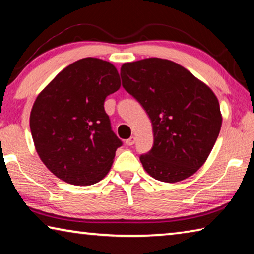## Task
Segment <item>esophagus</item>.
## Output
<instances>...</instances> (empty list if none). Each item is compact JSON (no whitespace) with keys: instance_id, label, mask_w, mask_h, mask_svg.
Listing matches in <instances>:
<instances>
[{"instance_id":"obj_1","label":"esophagus","mask_w":254,"mask_h":254,"mask_svg":"<svg viewBox=\"0 0 254 254\" xmlns=\"http://www.w3.org/2000/svg\"><path fill=\"white\" fill-rule=\"evenodd\" d=\"M135 141H136V137L135 136H131L130 139H127V141H126V143H127V145H133L135 143Z\"/></svg>"}]
</instances>
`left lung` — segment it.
<instances>
[{
  "mask_svg": "<svg viewBox=\"0 0 254 254\" xmlns=\"http://www.w3.org/2000/svg\"><path fill=\"white\" fill-rule=\"evenodd\" d=\"M122 85L152 123L153 147L140 157L144 170L163 183L194 175L216 142L222 113L207 85L171 60L145 58L121 67Z\"/></svg>",
  "mask_w": 254,
  "mask_h": 254,
  "instance_id": "8db88e82",
  "label": "left lung"
}]
</instances>
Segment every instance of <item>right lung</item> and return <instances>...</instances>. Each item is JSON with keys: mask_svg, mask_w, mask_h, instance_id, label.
Here are the masks:
<instances>
[{"mask_svg": "<svg viewBox=\"0 0 254 254\" xmlns=\"http://www.w3.org/2000/svg\"><path fill=\"white\" fill-rule=\"evenodd\" d=\"M120 86L114 65L88 57L67 66L37 96L30 130L38 156L56 177L87 186L109 173L122 142L104 101Z\"/></svg>", "mask_w": 254, "mask_h": 254, "instance_id": "right-lung-1", "label": "right lung"}]
</instances>
